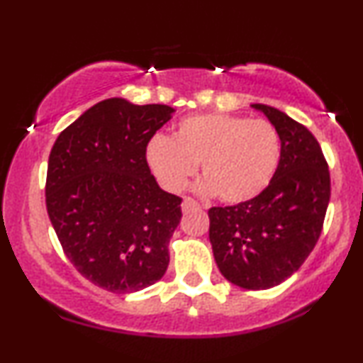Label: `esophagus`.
Listing matches in <instances>:
<instances>
[{
    "instance_id": "34e87169",
    "label": "esophagus",
    "mask_w": 363,
    "mask_h": 363,
    "mask_svg": "<svg viewBox=\"0 0 363 363\" xmlns=\"http://www.w3.org/2000/svg\"><path fill=\"white\" fill-rule=\"evenodd\" d=\"M181 208H182V211L187 213V211H191V209H198L199 204H198V201H194L193 198H184L182 199Z\"/></svg>"
}]
</instances>
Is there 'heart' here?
I'll list each match as a JSON object with an SVG mask.
<instances>
[{
	"label": "heart",
	"mask_w": 363,
	"mask_h": 363,
	"mask_svg": "<svg viewBox=\"0 0 363 363\" xmlns=\"http://www.w3.org/2000/svg\"><path fill=\"white\" fill-rule=\"evenodd\" d=\"M145 155L167 191L184 189L201 164V193L216 194L225 203H243L272 181L281 160V138L265 120L206 113L179 121L172 138L154 135Z\"/></svg>",
	"instance_id": "1"
}]
</instances>
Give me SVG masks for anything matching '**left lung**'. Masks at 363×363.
I'll return each instance as SVG.
<instances>
[{
  "label": "left lung",
  "mask_w": 363,
  "mask_h": 363,
  "mask_svg": "<svg viewBox=\"0 0 363 363\" xmlns=\"http://www.w3.org/2000/svg\"><path fill=\"white\" fill-rule=\"evenodd\" d=\"M281 138V160L269 186L235 206L211 208L209 242L226 281L270 289L291 277L321 235L330 203V170L320 143L286 113L252 104Z\"/></svg>",
  "instance_id": "left-lung-1"
}]
</instances>
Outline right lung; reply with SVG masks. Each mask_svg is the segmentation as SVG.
<instances>
[{
    "mask_svg": "<svg viewBox=\"0 0 363 363\" xmlns=\"http://www.w3.org/2000/svg\"><path fill=\"white\" fill-rule=\"evenodd\" d=\"M174 111L167 104L104 99L69 125L50 150V223L77 272L110 292L145 289L167 270L182 199L160 189L145 152Z\"/></svg>",
    "mask_w": 363,
    "mask_h": 363,
    "instance_id": "1",
    "label": "right lung"
}]
</instances>
